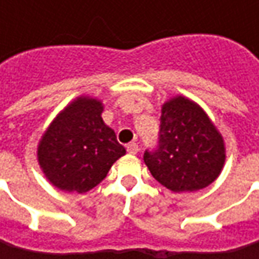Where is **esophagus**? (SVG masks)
<instances>
[{
  "label": "esophagus",
  "mask_w": 259,
  "mask_h": 259,
  "mask_svg": "<svg viewBox=\"0 0 259 259\" xmlns=\"http://www.w3.org/2000/svg\"><path fill=\"white\" fill-rule=\"evenodd\" d=\"M138 144L137 143H130V144L126 145V151L130 153V154H137L138 153Z\"/></svg>",
  "instance_id": "34e87169"
}]
</instances>
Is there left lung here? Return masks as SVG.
<instances>
[{
	"mask_svg": "<svg viewBox=\"0 0 259 259\" xmlns=\"http://www.w3.org/2000/svg\"><path fill=\"white\" fill-rule=\"evenodd\" d=\"M144 163L168 190L196 192L213 183L222 171L224 138L199 105L176 96L161 108L158 145L145 151Z\"/></svg>",
	"mask_w": 259,
	"mask_h": 259,
	"instance_id": "1",
	"label": "left lung"
}]
</instances>
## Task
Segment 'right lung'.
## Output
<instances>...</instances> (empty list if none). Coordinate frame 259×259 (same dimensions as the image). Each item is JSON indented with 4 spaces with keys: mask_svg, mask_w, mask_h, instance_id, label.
Returning <instances> with one entry per match:
<instances>
[{
    "mask_svg": "<svg viewBox=\"0 0 259 259\" xmlns=\"http://www.w3.org/2000/svg\"><path fill=\"white\" fill-rule=\"evenodd\" d=\"M102 111L101 101L79 96L46 130L37 158L47 180L57 189L89 192L125 154L114 130L104 122Z\"/></svg>",
    "mask_w": 259,
    "mask_h": 259,
    "instance_id": "right-lung-1",
    "label": "right lung"
}]
</instances>
